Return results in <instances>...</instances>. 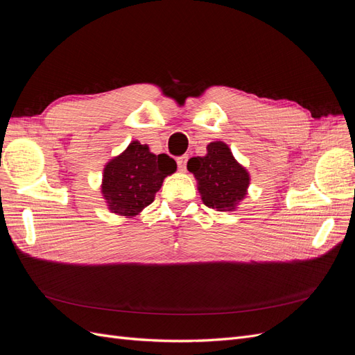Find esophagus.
Listing matches in <instances>:
<instances>
[{
  "label": "esophagus",
  "mask_w": 355,
  "mask_h": 355,
  "mask_svg": "<svg viewBox=\"0 0 355 355\" xmlns=\"http://www.w3.org/2000/svg\"><path fill=\"white\" fill-rule=\"evenodd\" d=\"M187 161H188V155H182V157L176 158V163H178V167H179L180 171H185Z\"/></svg>",
  "instance_id": "esophagus-1"
}]
</instances>
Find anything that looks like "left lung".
Segmentation results:
<instances>
[{"label": "left lung", "instance_id": "1", "mask_svg": "<svg viewBox=\"0 0 355 355\" xmlns=\"http://www.w3.org/2000/svg\"><path fill=\"white\" fill-rule=\"evenodd\" d=\"M188 170L198 180L202 202L210 209L232 210L244 198L249 187V173L235 161L223 142L207 145L206 157L188 161Z\"/></svg>", "mask_w": 355, "mask_h": 355}]
</instances>
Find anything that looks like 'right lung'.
<instances>
[{"label": "right lung", "mask_w": 355, "mask_h": 355, "mask_svg": "<svg viewBox=\"0 0 355 355\" xmlns=\"http://www.w3.org/2000/svg\"><path fill=\"white\" fill-rule=\"evenodd\" d=\"M176 170L167 154L155 155L146 145L133 141L103 170L102 194L112 213L135 216L154 201L166 176Z\"/></svg>", "instance_id": "add662e5"}]
</instances>
